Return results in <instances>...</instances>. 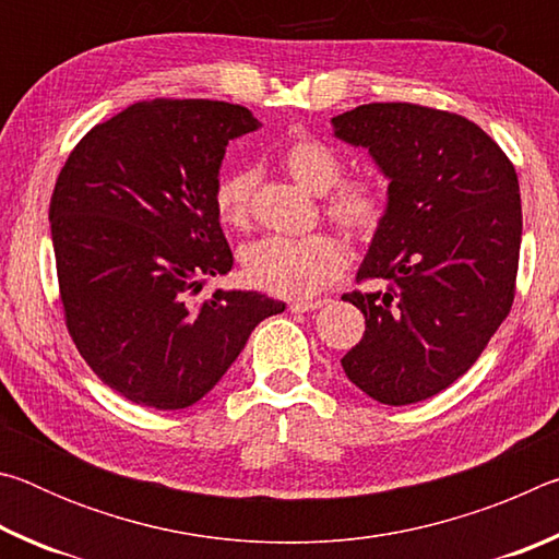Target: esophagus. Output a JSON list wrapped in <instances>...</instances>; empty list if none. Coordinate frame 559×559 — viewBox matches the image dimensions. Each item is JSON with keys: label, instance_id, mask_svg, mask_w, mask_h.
<instances>
[{"label": "esophagus", "instance_id": "34e87169", "mask_svg": "<svg viewBox=\"0 0 559 559\" xmlns=\"http://www.w3.org/2000/svg\"><path fill=\"white\" fill-rule=\"evenodd\" d=\"M328 300H293L290 306H288V310L290 313H310V310H318V308H323Z\"/></svg>", "mask_w": 559, "mask_h": 559}]
</instances>
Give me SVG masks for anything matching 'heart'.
<instances>
[{"label":"heart","instance_id":"obj_1","mask_svg":"<svg viewBox=\"0 0 559 559\" xmlns=\"http://www.w3.org/2000/svg\"><path fill=\"white\" fill-rule=\"evenodd\" d=\"M281 165L308 192H331L325 200V214L347 234L367 239L380 229L384 219V197L380 187L370 179H349L336 188L334 185L343 177V159L330 145L316 138H298L283 147ZM253 189H257V173L251 167L241 165L226 169L214 194L222 224L231 229H243L249 224ZM345 266V243L328 231L302 236V239L266 236V239L243 246L241 251L243 278L253 288L283 298L318 296L343 276Z\"/></svg>","mask_w":559,"mask_h":559}]
</instances>
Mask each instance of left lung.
<instances>
[{"instance_id":"8db88e82","label":"left lung","mask_w":559,"mask_h":559,"mask_svg":"<svg viewBox=\"0 0 559 559\" xmlns=\"http://www.w3.org/2000/svg\"><path fill=\"white\" fill-rule=\"evenodd\" d=\"M386 177V206L345 293L365 335L340 359L372 400L404 406L471 370L510 313L523 234L515 167L476 122L412 103H370L330 120Z\"/></svg>"}]
</instances>
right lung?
Wrapping results in <instances>:
<instances>
[{"instance_id": "obj_1", "label": "right lung", "mask_w": 559, "mask_h": 559, "mask_svg": "<svg viewBox=\"0 0 559 559\" xmlns=\"http://www.w3.org/2000/svg\"><path fill=\"white\" fill-rule=\"evenodd\" d=\"M224 100L135 103L66 159L49 206L66 325L103 384L153 409L200 402L286 302L216 288L234 257L214 194L226 145L259 130Z\"/></svg>"}]
</instances>
